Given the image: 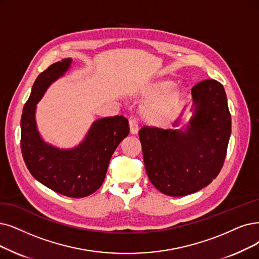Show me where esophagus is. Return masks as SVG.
<instances>
[{"label": "esophagus", "mask_w": 259, "mask_h": 259, "mask_svg": "<svg viewBox=\"0 0 259 259\" xmlns=\"http://www.w3.org/2000/svg\"><path fill=\"white\" fill-rule=\"evenodd\" d=\"M130 132L132 135H136L138 133V124L136 120H133V119L130 120Z\"/></svg>", "instance_id": "34e87169"}]
</instances>
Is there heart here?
Segmentation results:
<instances>
[{
    "mask_svg": "<svg viewBox=\"0 0 259 259\" xmlns=\"http://www.w3.org/2000/svg\"><path fill=\"white\" fill-rule=\"evenodd\" d=\"M171 81L153 82L144 87L141 94L144 98L153 99L141 108V118L151 126H161L167 123L180 106L183 95L180 89H172Z\"/></svg>",
    "mask_w": 259,
    "mask_h": 259,
    "instance_id": "obj_1",
    "label": "heart"
}]
</instances>
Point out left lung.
<instances>
[{"instance_id": "obj_1", "label": "left lung", "mask_w": 259, "mask_h": 259, "mask_svg": "<svg viewBox=\"0 0 259 259\" xmlns=\"http://www.w3.org/2000/svg\"><path fill=\"white\" fill-rule=\"evenodd\" d=\"M192 117L178 128L144 126L139 131L144 165L151 183L163 194L194 193L218 177L232 130L223 86L206 79L192 87Z\"/></svg>"}]
</instances>
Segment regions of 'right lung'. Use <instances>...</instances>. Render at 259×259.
<instances>
[{"instance_id":"add662e5","label":"right lung","mask_w":259,"mask_h":259,"mask_svg":"<svg viewBox=\"0 0 259 259\" xmlns=\"http://www.w3.org/2000/svg\"><path fill=\"white\" fill-rule=\"evenodd\" d=\"M72 63L71 58L61 59L36 78L22 112L21 151L28 171L38 182L70 198H84L101 187L112 154L128 135L130 126L123 116L98 119L78 146L71 149H59L42 139L36 123L37 104Z\"/></svg>"}]
</instances>
